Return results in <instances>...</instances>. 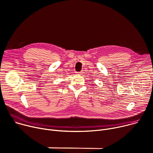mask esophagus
Returning <instances> with one entry per match:
<instances>
[{
	"label": "esophagus",
	"mask_w": 153,
	"mask_h": 153,
	"mask_svg": "<svg viewBox=\"0 0 153 153\" xmlns=\"http://www.w3.org/2000/svg\"><path fill=\"white\" fill-rule=\"evenodd\" d=\"M77 74H82L83 73H82V71H80V72H77Z\"/></svg>",
	"instance_id": "esophagus-1"
}]
</instances>
